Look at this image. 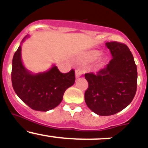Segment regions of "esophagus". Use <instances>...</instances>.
Segmentation results:
<instances>
[{
	"mask_svg": "<svg viewBox=\"0 0 148 148\" xmlns=\"http://www.w3.org/2000/svg\"><path fill=\"white\" fill-rule=\"evenodd\" d=\"M84 74V71L81 69H77L75 71V76L77 78H79V77H81L82 75Z\"/></svg>",
	"mask_w": 148,
	"mask_h": 148,
	"instance_id": "1",
	"label": "esophagus"
}]
</instances>
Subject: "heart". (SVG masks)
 <instances>
[{"instance_id":"b5f03b06","label":"heart","mask_w":148,"mask_h":148,"mask_svg":"<svg viewBox=\"0 0 148 148\" xmlns=\"http://www.w3.org/2000/svg\"><path fill=\"white\" fill-rule=\"evenodd\" d=\"M99 56H100V52L97 51H89V53H87L84 56L82 59V62L86 64L91 63V62L96 60ZM99 64H100V62H99Z\"/></svg>"}]
</instances>
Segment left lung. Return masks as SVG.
<instances>
[{"label": "left lung", "instance_id": "obj_1", "mask_svg": "<svg viewBox=\"0 0 148 148\" xmlns=\"http://www.w3.org/2000/svg\"><path fill=\"white\" fill-rule=\"evenodd\" d=\"M112 59L97 74H85L89 86L84 94L87 107L98 115H112L127 107L137 90L138 71L134 57L125 44H105Z\"/></svg>", "mask_w": 148, "mask_h": 148}]
</instances>
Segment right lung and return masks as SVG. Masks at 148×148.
<instances>
[{"label": "right lung", "instance_id": "right-lung-1", "mask_svg": "<svg viewBox=\"0 0 148 148\" xmlns=\"http://www.w3.org/2000/svg\"><path fill=\"white\" fill-rule=\"evenodd\" d=\"M28 37L23 38L13 55L12 85L18 97L28 107L36 111H49L60 104L66 89L75 82V72L71 69L63 74L55 64L48 71L36 74L27 69L22 62L21 45Z\"/></svg>", "mask_w": 148, "mask_h": 148}]
</instances>
